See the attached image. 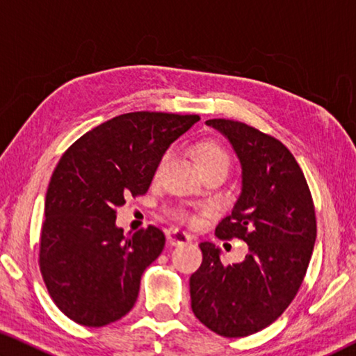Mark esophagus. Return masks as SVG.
<instances>
[{
	"label": "esophagus",
	"mask_w": 356,
	"mask_h": 356,
	"mask_svg": "<svg viewBox=\"0 0 356 356\" xmlns=\"http://www.w3.org/2000/svg\"><path fill=\"white\" fill-rule=\"evenodd\" d=\"M166 238H168V242H170L174 246L186 245V243L191 242V237L188 236V234H186L185 231H182V229H179V227L168 229V231H166Z\"/></svg>",
	"instance_id": "34e87169"
}]
</instances>
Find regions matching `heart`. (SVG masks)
Returning <instances> with one entry per match:
<instances>
[{
	"label": "heart",
	"instance_id": "heart-1",
	"mask_svg": "<svg viewBox=\"0 0 356 356\" xmlns=\"http://www.w3.org/2000/svg\"><path fill=\"white\" fill-rule=\"evenodd\" d=\"M196 161L200 165L201 170H207V168L212 166H229V155L225 150V147L220 146L218 143L215 141H202L196 146L195 149ZM172 152L171 150H166V152L161 155V159L156 165V172H160L163 168L168 165V161L171 160Z\"/></svg>",
	"mask_w": 356,
	"mask_h": 356
}]
</instances>
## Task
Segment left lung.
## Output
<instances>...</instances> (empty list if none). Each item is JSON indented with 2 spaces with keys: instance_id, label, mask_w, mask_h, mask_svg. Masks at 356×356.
I'll return each instance as SVG.
<instances>
[{
  "instance_id": "8db88e82",
  "label": "left lung",
  "mask_w": 356,
  "mask_h": 356,
  "mask_svg": "<svg viewBox=\"0 0 356 356\" xmlns=\"http://www.w3.org/2000/svg\"><path fill=\"white\" fill-rule=\"evenodd\" d=\"M206 124L231 143L242 165V191L215 234L242 238L248 254L225 265L218 246L202 242V264L190 278L191 309L216 334L243 337L273 323L297 295L316 243L314 202L281 141L237 120Z\"/></svg>"
}]
</instances>
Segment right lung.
Returning <instances> with one entry per match:
<instances>
[{
    "mask_svg": "<svg viewBox=\"0 0 356 356\" xmlns=\"http://www.w3.org/2000/svg\"><path fill=\"white\" fill-rule=\"evenodd\" d=\"M197 120L196 114H120L61 156L45 196L39 265L50 297L74 322L104 327L134 308L165 234L149 226L125 236L116 209L149 190L161 155Z\"/></svg>",
    "mask_w": 356,
    "mask_h": 356,
    "instance_id": "obj_1",
    "label": "right lung"
}]
</instances>
